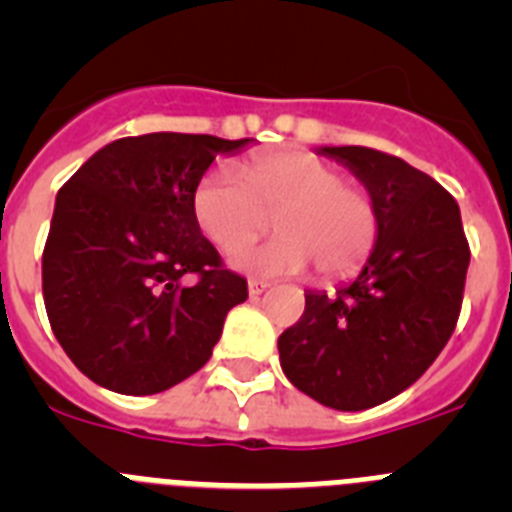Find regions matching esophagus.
<instances>
[{"label":"esophagus","mask_w":512,"mask_h":512,"mask_svg":"<svg viewBox=\"0 0 512 512\" xmlns=\"http://www.w3.org/2000/svg\"><path fill=\"white\" fill-rule=\"evenodd\" d=\"M266 289H269V282H261V279H251V282H248V295L251 297L264 295Z\"/></svg>","instance_id":"1"}]
</instances>
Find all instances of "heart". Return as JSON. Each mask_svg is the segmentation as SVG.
I'll return each instance as SVG.
<instances>
[{
  "instance_id": "1",
  "label": "heart",
  "mask_w": 512,
  "mask_h": 512,
  "mask_svg": "<svg viewBox=\"0 0 512 512\" xmlns=\"http://www.w3.org/2000/svg\"><path fill=\"white\" fill-rule=\"evenodd\" d=\"M192 212L220 248L255 237L271 216L279 236L230 253L233 269L259 277H295L310 264L323 279L348 277L369 259L379 233L372 194L307 151L248 158L241 182L223 169L210 171L194 189Z\"/></svg>"
}]
</instances>
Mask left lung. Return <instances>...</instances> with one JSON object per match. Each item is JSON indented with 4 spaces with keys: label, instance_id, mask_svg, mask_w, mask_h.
I'll return each instance as SVG.
<instances>
[{
    "label": "left lung",
    "instance_id": "8db88e82",
    "mask_svg": "<svg viewBox=\"0 0 512 512\" xmlns=\"http://www.w3.org/2000/svg\"><path fill=\"white\" fill-rule=\"evenodd\" d=\"M372 194L379 233L364 269L336 295L305 292L279 336L297 390L333 410H366L408 390L456 328L469 269L461 212L436 179L364 146H323Z\"/></svg>",
    "mask_w": 512,
    "mask_h": 512
}]
</instances>
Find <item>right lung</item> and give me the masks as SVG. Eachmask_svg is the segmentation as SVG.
I'll return each instance as SVG.
<instances>
[{
	"mask_svg": "<svg viewBox=\"0 0 512 512\" xmlns=\"http://www.w3.org/2000/svg\"><path fill=\"white\" fill-rule=\"evenodd\" d=\"M248 143L120 138L58 189L43 251L45 310L63 351L104 390L143 397L192 377L230 307L248 297L192 212L215 156Z\"/></svg>",
	"mask_w": 512,
	"mask_h": 512,
	"instance_id": "add662e5",
	"label": "right lung"
}]
</instances>
